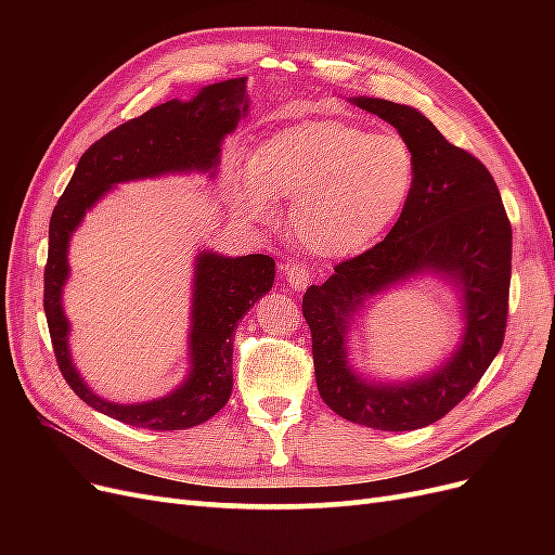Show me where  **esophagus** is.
<instances>
[{"mask_svg": "<svg viewBox=\"0 0 555 555\" xmlns=\"http://www.w3.org/2000/svg\"><path fill=\"white\" fill-rule=\"evenodd\" d=\"M282 275H284V282H287V287H289L292 292L306 289L308 284H310V280H312V273L308 271V268L298 266V263H294V266H282Z\"/></svg>", "mask_w": 555, "mask_h": 555, "instance_id": "1", "label": "esophagus"}]
</instances>
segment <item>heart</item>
Segmentation results:
<instances>
[{"label":"heart","instance_id":"1","mask_svg":"<svg viewBox=\"0 0 555 555\" xmlns=\"http://www.w3.org/2000/svg\"><path fill=\"white\" fill-rule=\"evenodd\" d=\"M416 155L396 133L340 120L300 122L263 141L231 184V208L249 224L275 220V198H294L292 229L317 257L371 247L405 210Z\"/></svg>","mask_w":555,"mask_h":555}]
</instances>
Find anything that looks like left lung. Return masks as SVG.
Returning a JSON list of instances; mask_svg holds the SVG:
<instances>
[{"mask_svg": "<svg viewBox=\"0 0 555 555\" xmlns=\"http://www.w3.org/2000/svg\"><path fill=\"white\" fill-rule=\"evenodd\" d=\"M349 104L398 129L416 155V182L389 236L335 266L324 284H312L304 296L317 389L351 424L416 430L456 408L498 357L507 324L512 227L486 166L451 145L422 111L375 96H349ZM424 276L457 296L460 343L414 378L359 372L348 345L370 300Z\"/></svg>", "mask_w": 555, "mask_h": 555, "instance_id": "left-lung-1", "label": "left lung"}]
</instances>
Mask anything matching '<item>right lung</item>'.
<instances>
[{"label": "right lung", "mask_w": 555, "mask_h": 555, "mask_svg": "<svg viewBox=\"0 0 555 555\" xmlns=\"http://www.w3.org/2000/svg\"><path fill=\"white\" fill-rule=\"evenodd\" d=\"M247 113V78L212 82L188 102L171 99L150 108L86 150L50 217L43 308L60 371L80 400L117 422L147 430H184L208 422L227 405L233 389V331L243 314L273 289L275 261L266 255L227 257L201 247L192 275L188 373L159 398L115 402L94 393L72 359V324L64 312L72 236L117 184L190 173L215 178L220 173L222 143Z\"/></svg>", "instance_id": "right-lung-1"}]
</instances>
